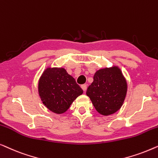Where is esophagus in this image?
Masks as SVG:
<instances>
[{"mask_svg": "<svg viewBox=\"0 0 158 158\" xmlns=\"http://www.w3.org/2000/svg\"><path fill=\"white\" fill-rule=\"evenodd\" d=\"M81 87L82 89L84 90V92H86V88H87V86H86V84H82Z\"/></svg>", "mask_w": 158, "mask_h": 158, "instance_id": "obj_1", "label": "esophagus"}]
</instances>
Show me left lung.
<instances>
[{
  "label": "left lung",
  "instance_id": "1",
  "mask_svg": "<svg viewBox=\"0 0 158 158\" xmlns=\"http://www.w3.org/2000/svg\"><path fill=\"white\" fill-rule=\"evenodd\" d=\"M127 91V84L120 69L112 66L97 71L86 94L97 112L107 116L121 108Z\"/></svg>",
  "mask_w": 158,
  "mask_h": 158
}]
</instances>
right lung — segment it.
Returning a JSON list of instances; mask_svg holds the SVG:
<instances>
[{
  "label": "right lung",
  "instance_id": "right-lung-1",
  "mask_svg": "<svg viewBox=\"0 0 158 158\" xmlns=\"http://www.w3.org/2000/svg\"><path fill=\"white\" fill-rule=\"evenodd\" d=\"M39 94L43 104L56 114L64 113L83 90L64 68L48 67L39 81Z\"/></svg>",
  "mask_w": 158,
  "mask_h": 158
}]
</instances>
